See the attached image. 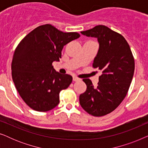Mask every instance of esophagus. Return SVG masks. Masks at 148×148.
I'll return each instance as SVG.
<instances>
[{
    "instance_id": "1",
    "label": "esophagus",
    "mask_w": 148,
    "mask_h": 148,
    "mask_svg": "<svg viewBox=\"0 0 148 148\" xmlns=\"http://www.w3.org/2000/svg\"><path fill=\"white\" fill-rule=\"evenodd\" d=\"M79 80H80V79L77 77H73V82H78V81H79Z\"/></svg>"
}]
</instances>
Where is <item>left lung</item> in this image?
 <instances>
[{"label": "left lung", "instance_id": "8db88e82", "mask_svg": "<svg viewBox=\"0 0 148 148\" xmlns=\"http://www.w3.org/2000/svg\"><path fill=\"white\" fill-rule=\"evenodd\" d=\"M81 33L98 38L100 47L92 66L102 74L97 87L89 79H83L87 89L79 96V103L88 114L102 116L114 110L126 96L134 74V57L125 38L106 26L96 25Z\"/></svg>", "mask_w": 148, "mask_h": 148}]
</instances>
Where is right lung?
<instances>
[{
  "label": "right lung",
  "mask_w": 148,
  "mask_h": 148,
  "mask_svg": "<svg viewBox=\"0 0 148 148\" xmlns=\"http://www.w3.org/2000/svg\"><path fill=\"white\" fill-rule=\"evenodd\" d=\"M77 32H62L50 24L38 26L18 44L11 64L12 78L18 93L28 106L46 112L59 103V93L71 84L72 77L56 72L64 46L77 39Z\"/></svg>",
  "instance_id": "right-lung-1"
}]
</instances>
